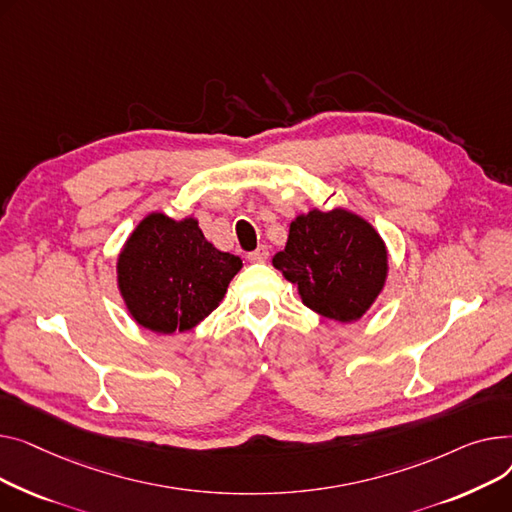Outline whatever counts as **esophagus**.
Instances as JSON below:
<instances>
[{
    "label": "esophagus",
    "mask_w": 512,
    "mask_h": 512,
    "mask_svg": "<svg viewBox=\"0 0 512 512\" xmlns=\"http://www.w3.org/2000/svg\"><path fill=\"white\" fill-rule=\"evenodd\" d=\"M250 262H266L268 260V248L266 246H258L254 252L248 254Z\"/></svg>",
    "instance_id": "1"
}]
</instances>
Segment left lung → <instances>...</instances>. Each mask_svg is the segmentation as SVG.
Here are the masks:
<instances>
[{"instance_id": "obj_1", "label": "left lung", "mask_w": 512, "mask_h": 512, "mask_svg": "<svg viewBox=\"0 0 512 512\" xmlns=\"http://www.w3.org/2000/svg\"><path fill=\"white\" fill-rule=\"evenodd\" d=\"M273 266L297 285L310 310L339 322L362 318L382 291L388 270L380 235L343 208L297 217Z\"/></svg>"}]
</instances>
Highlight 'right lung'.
I'll return each mask as SVG.
<instances>
[{"label": "right lung", "instance_id": "add662e5", "mask_svg": "<svg viewBox=\"0 0 512 512\" xmlns=\"http://www.w3.org/2000/svg\"><path fill=\"white\" fill-rule=\"evenodd\" d=\"M242 260L206 242L198 221L148 215L117 260V283L134 320L171 335L200 324L225 297Z\"/></svg>", "mask_w": 512, "mask_h": 512}]
</instances>
